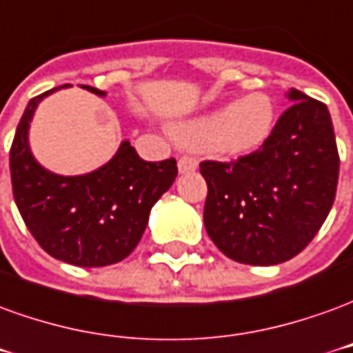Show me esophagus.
<instances>
[{"label": "esophagus", "mask_w": 353, "mask_h": 353, "mask_svg": "<svg viewBox=\"0 0 353 353\" xmlns=\"http://www.w3.org/2000/svg\"><path fill=\"white\" fill-rule=\"evenodd\" d=\"M197 169V159L194 156H181L179 159V171L192 172Z\"/></svg>", "instance_id": "1"}]
</instances>
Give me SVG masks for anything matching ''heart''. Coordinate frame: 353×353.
Masks as SVG:
<instances>
[{
  "label": "heart",
  "mask_w": 353,
  "mask_h": 353,
  "mask_svg": "<svg viewBox=\"0 0 353 353\" xmlns=\"http://www.w3.org/2000/svg\"><path fill=\"white\" fill-rule=\"evenodd\" d=\"M274 123V102L266 94L254 92L179 125L174 134L188 144L212 148L224 156H245L268 141Z\"/></svg>",
  "instance_id": "heart-1"
}]
</instances>
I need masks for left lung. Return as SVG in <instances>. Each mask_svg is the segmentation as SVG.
I'll use <instances>...</instances> for the list:
<instances>
[{"instance_id": "8db88e82", "label": "left lung", "mask_w": 353, "mask_h": 353, "mask_svg": "<svg viewBox=\"0 0 353 353\" xmlns=\"http://www.w3.org/2000/svg\"><path fill=\"white\" fill-rule=\"evenodd\" d=\"M270 139L236 161H201L207 182L203 222L228 259L281 264L314 239L336 196L341 157L329 110L302 91Z\"/></svg>"}]
</instances>
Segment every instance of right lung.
<instances>
[{"label":"right lung","instance_id":"1","mask_svg":"<svg viewBox=\"0 0 353 353\" xmlns=\"http://www.w3.org/2000/svg\"><path fill=\"white\" fill-rule=\"evenodd\" d=\"M52 91L28 102L14 132L9 152L14 203L30 234L57 261L81 268L116 264L141 241L152 207L179 174L176 159L144 161L125 141L108 163L89 174L47 171L30 152L28 127L37 104ZM87 91L104 97L94 87Z\"/></svg>","mask_w":353,"mask_h":353}]
</instances>
